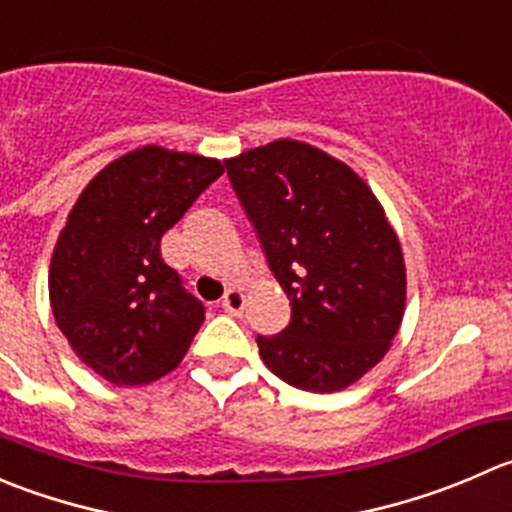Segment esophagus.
<instances>
[{"label": "esophagus", "instance_id": "esophagus-1", "mask_svg": "<svg viewBox=\"0 0 512 512\" xmlns=\"http://www.w3.org/2000/svg\"><path fill=\"white\" fill-rule=\"evenodd\" d=\"M222 307L230 315H242V310H245V290L242 287H230L225 297H222Z\"/></svg>", "mask_w": 512, "mask_h": 512}]
</instances>
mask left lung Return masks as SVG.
I'll return each mask as SVG.
<instances>
[{"instance_id": "1", "label": "left lung", "mask_w": 512, "mask_h": 512, "mask_svg": "<svg viewBox=\"0 0 512 512\" xmlns=\"http://www.w3.org/2000/svg\"><path fill=\"white\" fill-rule=\"evenodd\" d=\"M225 165L292 305L280 335H257L262 362L307 393L350 388L403 322L398 232L367 182L320 147L275 140Z\"/></svg>"}]
</instances>
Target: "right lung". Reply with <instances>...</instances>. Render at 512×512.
Segmentation results:
<instances>
[{
  "label": "right lung",
  "instance_id": "right-lung-1",
  "mask_svg": "<svg viewBox=\"0 0 512 512\" xmlns=\"http://www.w3.org/2000/svg\"><path fill=\"white\" fill-rule=\"evenodd\" d=\"M225 172L215 157L145 145L109 162L67 215L49 262V305L74 355L112 385L180 365L205 320L160 240Z\"/></svg>",
  "mask_w": 512,
  "mask_h": 512
}]
</instances>
